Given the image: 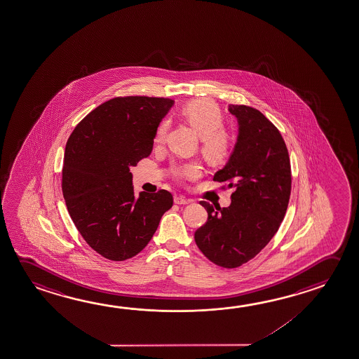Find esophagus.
Returning <instances> with one entry per match:
<instances>
[{"instance_id": "obj_1", "label": "esophagus", "mask_w": 359, "mask_h": 359, "mask_svg": "<svg viewBox=\"0 0 359 359\" xmlns=\"http://www.w3.org/2000/svg\"><path fill=\"white\" fill-rule=\"evenodd\" d=\"M174 203L177 204V205H187V204L190 203V200L187 199V198H185V196H182V195H177V196L174 198Z\"/></svg>"}]
</instances>
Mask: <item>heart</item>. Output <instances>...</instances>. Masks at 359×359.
<instances>
[{
	"label": "heart",
	"instance_id": "heart-1",
	"mask_svg": "<svg viewBox=\"0 0 359 359\" xmlns=\"http://www.w3.org/2000/svg\"><path fill=\"white\" fill-rule=\"evenodd\" d=\"M182 118H185L199 134L201 153L205 159L214 164H222L229 159L234 149V137L223 128V112L215 101L210 99H195L182 107ZM169 129V121L164 118L155 130L154 142L163 144ZM174 175L188 179L199 175L198 163L174 165Z\"/></svg>",
	"mask_w": 359,
	"mask_h": 359
}]
</instances>
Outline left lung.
Masks as SVG:
<instances>
[{
    "label": "left lung",
    "instance_id": "left-lung-1",
    "mask_svg": "<svg viewBox=\"0 0 359 359\" xmlns=\"http://www.w3.org/2000/svg\"><path fill=\"white\" fill-rule=\"evenodd\" d=\"M229 111L238 118L239 136L214 182L234 188L231 204L214 208L200 201L208 220L194 239L212 263L233 269L252 260L276 236L288 208L292 170L285 142L269 118L252 106L230 105Z\"/></svg>",
    "mask_w": 359,
    "mask_h": 359
}]
</instances>
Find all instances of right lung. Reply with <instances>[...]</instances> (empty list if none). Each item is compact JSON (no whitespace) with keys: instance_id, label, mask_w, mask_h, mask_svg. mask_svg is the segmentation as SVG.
<instances>
[{"instance_id":"obj_1","label":"right lung","mask_w":359,"mask_h":359,"mask_svg":"<svg viewBox=\"0 0 359 359\" xmlns=\"http://www.w3.org/2000/svg\"><path fill=\"white\" fill-rule=\"evenodd\" d=\"M174 101L118 96L77 123L66 142L62 194L72 222L104 258L123 262L140 253L172 206V195L134 194L131 166L153 150L154 135Z\"/></svg>"}]
</instances>
